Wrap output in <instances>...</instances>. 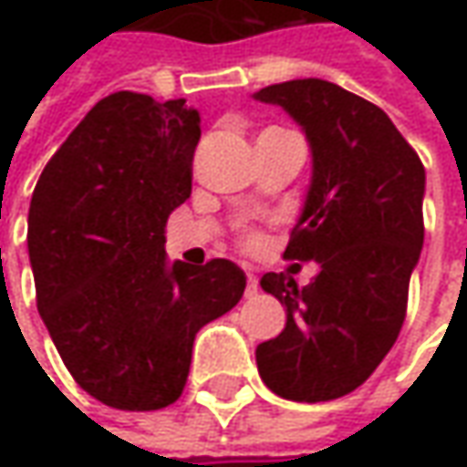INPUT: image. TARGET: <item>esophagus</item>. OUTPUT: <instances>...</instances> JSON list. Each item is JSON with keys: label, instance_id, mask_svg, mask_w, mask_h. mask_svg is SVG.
Instances as JSON below:
<instances>
[{"label": "esophagus", "instance_id": "esophagus-1", "mask_svg": "<svg viewBox=\"0 0 467 467\" xmlns=\"http://www.w3.org/2000/svg\"><path fill=\"white\" fill-rule=\"evenodd\" d=\"M257 291H260V280L254 278V275H249L246 278V296H257Z\"/></svg>", "mask_w": 467, "mask_h": 467}]
</instances>
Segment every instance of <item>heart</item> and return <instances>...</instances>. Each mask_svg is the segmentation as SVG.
Instances as JSON below:
<instances>
[{
  "mask_svg": "<svg viewBox=\"0 0 467 467\" xmlns=\"http://www.w3.org/2000/svg\"><path fill=\"white\" fill-rule=\"evenodd\" d=\"M244 244H246L249 249H260L262 239H260V236H257V234H249V236L244 239Z\"/></svg>",
  "mask_w": 467,
  "mask_h": 467,
  "instance_id": "heart-1",
  "label": "heart"
}]
</instances>
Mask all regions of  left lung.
Instances as JSON below:
<instances>
[{
    "mask_svg": "<svg viewBox=\"0 0 467 467\" xmlns=\"http://www.w3.org/2000/svg\"><path fill=\"white\" fill-rule=\"evenodd\" d=\"M254 99L283 106L309 140L312 184L283 257L319 265L304 288L298 265L262 275L285 327L257 346V368L280 398L325 403L364 385L400 335L426 171L379 106L335 82L288 80Z\"/></svg>",
    "mask_w": 467,
    "mask_h": 467,
    "instance_id": "1",
    "label": "left lung"
}]
</instances>
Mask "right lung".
<instances>
[{
    "label": "right lung",
    "instance_id": "right-lung-1",
    "mask_svg": "<svg viewBox=\"0 0 467 467\" xmlns=\"http://www.w3.org/2000/svg\"><path fill=\"white\" fill-rule=\"evenodd\" d=\"M200 114L119 90L46 163L27 213L36 304L75 382L119 410H158L187 385L194 335L231 312V260H166V221L192 194Z\"/></svg>",
    "mask_w": 467,
    "mask_h": 467
}]
</instances>
